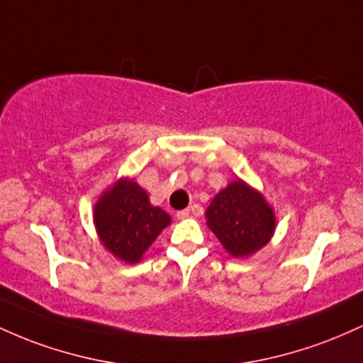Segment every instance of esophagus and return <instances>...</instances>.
I'll list each match as a JSON object with an SVG mask.
<instances>
[{"instance_id": "34e87169", "label": "esophagus", "mask_w": 363, "mask_h": 363, "mask_svg": "<svg viewBox=\"0 0 363 363\" xmlns=\"http://www.w3.org/2000/svg\"><path fill=\"white\" fill-rule=\"evenodd\" d=\"M176 216H177V220H184V218H187V216H189V210H181V211H177Z\"/></svg>"}]
</instances>
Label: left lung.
<instances>
[{"mask_svg":"<svg viewBox=\"0 0 363 363\" xmlns=\"http://www.w3.org/2000/svg\"><path fill=\"white\" fill-rule=\"evenodd\" d=\"M206 225L232 257L252 256L272 240L277 228L273 206L264 194L235 179L215 194L205 211Z\"/></svg>","mask_w":363,"mask_h":363,"instance_id":"1","label":"left lung"}]
</instances>
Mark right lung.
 <instances>
[{"label": "right lung", "mask_w": 363, "mask_h": 363, "mask_svg": "<svg viewBox=\"0 0 363 363\" xmlns=\"http://www.w3.org/2000/svg\"><path fill=\"white\" fill-rule=\"evenodd\" d=\"M172 218L153 206L150 196L133 177H119L94 205V223L107 252L126 264L143 259L150 245Z\"/></svg>", "instance_id": "add662e5"}]
</instances>
